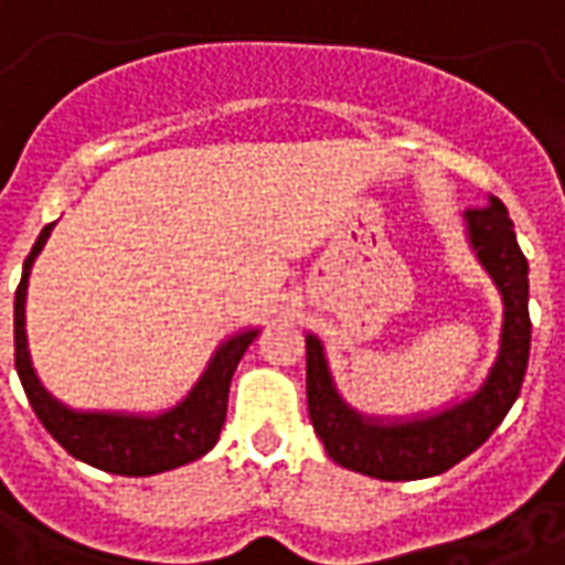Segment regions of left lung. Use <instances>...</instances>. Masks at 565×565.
<instances>
[{
	"mask_svg": "<svg viewBox=\"0 0 565 565\" xmlns=\"http://www.w3.org/2000/svg\"><path fill=\"white\" fill-rule=\"evenodd\" d=\"M466 238L502 296V330L493 366L466 399L415 417L363 415L344 403L318 335H306V393L311 426L332 460L381 481H415L448 472L484 445L521 393L530 360V266L514 223L497 196L462 214Z\"/></svg>",
	"mask_w": 565,
	"mask_h": 565,
	"instance_id": "8db88e82",
	"label": "left lung"
}]
</instances>
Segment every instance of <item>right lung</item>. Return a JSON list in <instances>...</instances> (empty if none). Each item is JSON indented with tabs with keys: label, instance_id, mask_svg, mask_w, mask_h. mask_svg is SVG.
I'll return each instance as SVG.
<instances>
[{
	"label": "right lung",
	"instance_id": "1",
	"mask_svg": "<svg viewBox=\"0 0 565 565\" xmlns=\"http://www.w3.org/2000/svg\"><path fill=\"white\" fill-rule=\"evenodd\" d=\"M51 230L54 223L44 226L30 257L23 259V275L14 294V366L32 412L75 460L96 466L103 472L145 478L205 457L217 445L221 426L226 420V399H230L235 366L259 330H238L217 344V351L211 354L209 366L190 387V393L160 415L68 408L44 391V384L32 369L30 344H26V287H30L32 263L42 254Z\"/></svg>",
	"mask_w": 565,
	"mask_h": 565
}]
</instances>
